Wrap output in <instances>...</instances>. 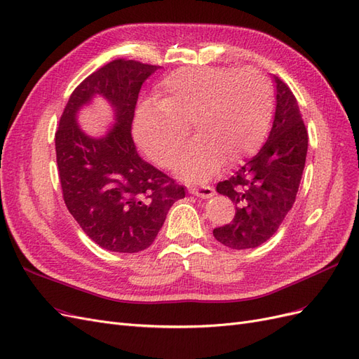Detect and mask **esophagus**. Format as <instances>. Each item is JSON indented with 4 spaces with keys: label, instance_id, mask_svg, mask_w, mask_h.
Listing matches in <instances>:
<instances>
[{
    "label": "esophagus",
    "instance_id": "1",
    "mask_svg": "<svg viewBox=\"0 0 359 359\" xmlns=\"http://www.w3.org/2000/svg\"><path fill=\"white\" fill-rule=\"evenodd\" d=\"M190 193L194 194V196L202 198V199H210L214 196V189L210 186H201V187L190 189Z\"/></svg>",
    "mask_w": 359,
    "mask_h": 359
}]
</instances>
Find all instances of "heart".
<instances>
[{
  "label": "heart",
  "instance_id": "b5f03b06",
  "mask_svg": "<svg viewBox=\"0 0 359 359\" xmlns=\"http://www.w3.org/2000/svg\"><path fill=\"white\" fill-rule=\"evenodd\" d=\"M157 106L145 104L135 119V137L161 168L175 165L193 127L198 142L184 156L178 175L205 181L235 165L262 142L273 116V88L255 69H180L161 81Z\"/></svg>",
  "mask_w": 359,
  "mask_h": 359
}]
</instances>
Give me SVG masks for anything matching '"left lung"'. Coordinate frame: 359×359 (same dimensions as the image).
<instances>
[{
  "label": "left lung",
  "mask_w": 359,
  "mask_h": 359,
  "mask_svg": "<svg viewBox=\"0 0 359 359\" xmlns=\"http://www.w3.org/2000/svg\"><path fill=\"white\" fill-rule=\"evenodd\" d=\"M276 112L259 153L217 184V191L236 205L232 223L217 227L214 238L233 250L255 248L273 236L295 202L306 166L309 135L295 95L274 76Z\"/></svg>",
  "instance_id": "8db88e82"
}]
</instances>
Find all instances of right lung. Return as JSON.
<instances>
[{
    "label": "right lung",
    "mask_w": 359,
    "mask_h": 359,
    "mask_svg": "<svg viewBox=\"0 0 359 359\" xmlns=\"http://www.w3.org/2000/svg\"><path fill=\"white\" fill-rule=\"evenodd\" d=\"M157 69L133 60L106 64L76 86L55 133L67 210L82 231L109 252L148 248L170 206L186 198V189L139 157L132 137L139 91ZM97 95L111 104L114 126L93 138L80 128L77 114Z\"/></svg>",
    "instance_id": "right-lung-1"
}]
</instances>
